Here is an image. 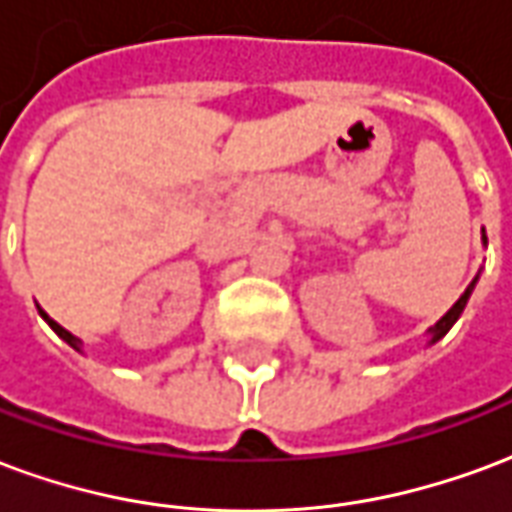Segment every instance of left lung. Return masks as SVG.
Wrapping results in <instances>:
<instances>
[{"label": "left lung", "mask_w": 512, "mask_h": 512, "mask_svg": "<svg viewBox=\"0 0 512 512\" xmlns=\"http://www.w3.org/2000/svg\"><path fill=\"white\" fill-rule=\"evenodd\" d=\"M475 281H477V278H475ZM475 281L466 286V292L458 297V302H455L453 308H450V311H447L445 316H442V319L434 324V327H431V341H439V338H442V335H447V330H450V327L458 322V316H461V311L466 308V300H469V294H472V289H475Z\"/></svg>", "instance_id": "obj_1"}]
</instances>
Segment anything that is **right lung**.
Instances as JSON below:
<instances>
[{
    "instance_id": "1",
    "label": "right lung",
    "mask_w": 512,
    "mask_h": 512,
    "mask_svg": "<svg viewBox=\"0 0 512 512\" xmlns=\"http://www.w3.org/2000/svg\"><path fill=\"white\" fill-rule=\"evenodd\" d=\"M40 313H43V311H40ZM43 319H46L48 327H51V330H54V333H57L59 338H62V341H67V343H70V346H73V349H78V338H76V335H70V333H67V330H65V327H59V324L54 322V319H51L48 313H43Z\"/></svg>"
}]
</instances>
